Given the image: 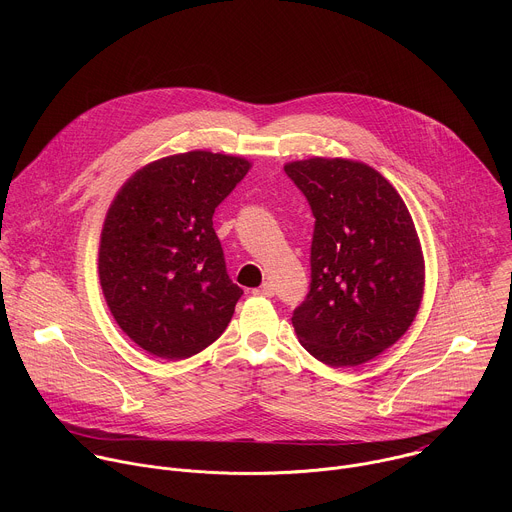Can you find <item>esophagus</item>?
<instances>
[{
  "label": "esophagus",
  "instance_id": "esophagus-1",
  "mask_svg": "<svg viewBox=\"0 0 512 512\" xmlns=\"http://www.w3.org/2000/svg\"><path fill=\"white\" fill-rule=\"evenodd\" d=\"M253 294H255V296H265V298H273V294H275V291H273V285H271L269 281H265V283H263V285H261L259 289H255V291H253Z\"/></svg>",
  "mask_w": 512,
  "mask_h": 512
}]
</instances>
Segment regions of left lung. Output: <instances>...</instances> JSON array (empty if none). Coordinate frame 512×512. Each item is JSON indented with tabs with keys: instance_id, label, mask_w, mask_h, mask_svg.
<instances>
[{
	"instance_id": "8db88e82",
	"label": "left lung",
	"mask_w": 512,
	"mask_h": 512,
	"mask_svg": "<svg viewBox=\"0 0 512 512\" xmlns=\"http://www.w3.org/2000/svg\"><path fill=\"white\" fill-rule=\"evenodd\" d=\"M287 178L314 223L312 281L291 324L302 346L330 367H356L395 344L423 296V255L397 190L360 162H291Z\"/></svg>"
}]
</instances>
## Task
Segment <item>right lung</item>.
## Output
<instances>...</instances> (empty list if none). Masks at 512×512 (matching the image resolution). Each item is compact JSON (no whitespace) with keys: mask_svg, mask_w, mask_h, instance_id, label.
I'll return each mask as SVG.
<instances>
[{"mask_svg":"<svg viewBox=\"0 0 512 512\" xmlns=\"http://www.w3.org/2000/svg\"><path fill=\"white\" fill-rule=\"evenodd\" d=\"M247 172L243 158L188 152L145 166L115 196L101 287L121 330L150 354L188 358L227 330L243 289L227 273L212 216Z\"/></svg>","mask_w":512,"mask_h":512,"instance_id":"1","label":"right lung"}]
</instances>
